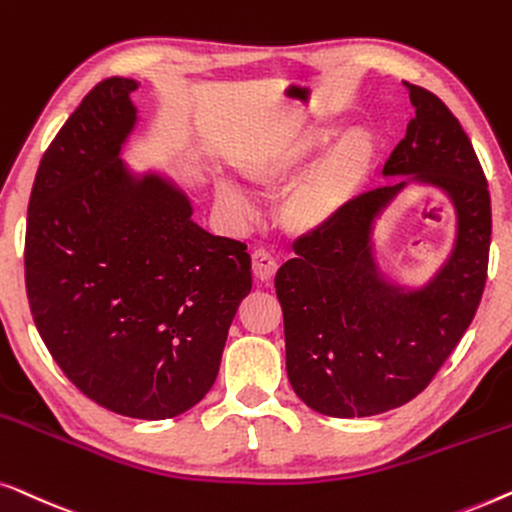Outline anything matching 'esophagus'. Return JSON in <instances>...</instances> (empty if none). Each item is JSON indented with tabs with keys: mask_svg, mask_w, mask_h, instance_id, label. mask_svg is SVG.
Wrapping results in <instances>:
<instances>
[{
	"mask_svg": "<svg viewBox=\"0 0 512 512\" xmlns=\"http://www.w3.org/2000/svg\"><path fill=\"white\" fill-rule=\"evenodd\" d=\"M278 271V262L269 250H255L253 253V276L259 280V283H271L273 276Z\"/></svg>",
	"mask_w": 512,
	"mask_h": 512,
	"instance_id": "obj_1",
	"label": "esophagus"
}]
</instances>
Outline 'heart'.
I'll use <instances>...</instances> for the list:
<instances>
[{
    "instance_id": "heart-1",
    "label": "heart",
    "mask_w": 512,
    "mask_h": 512,
    "mask_svg": "<svg viewBox=\"0 0 512 512\" xmlns=\"http://www.w3.org/2000/svg\"><path fill=\"white\" fill-rule=\"evenodd\" d=\"M338 136L329 122L311 120L283 129L234 153V169L243 181L262 194L287 187L278 218L290 234L313 236L341 220L357 204L376 167L378 146L369 129H352ZM218 197L234 211L246 208V199L234 185L220 183Z\"/></svg>"
}]
</instances>
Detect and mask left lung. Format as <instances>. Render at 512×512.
I'll return each mask as SVG.
<instances>
[{"instance_id": "left-lung-1", "label": "left lung", "mask_w": 512, "mask_h": 512, "mask_svg": "<svg viewBox=\"0 0 512 512\" xmlns=\"http://www.w3.org/2000/svg\"><path fill=\"white\" fill-rule=\"evenodd\" d=\"M406 136L385 162L397 178L364 192L334 225L294 243L276 273L292 390L329 417L399 408L431 383L469 329L487 280L492 204L469 136L434 92L403 83ZM408 182L434 184L458 213L451 257L422 288L387 284L372 255L375 218Z\"/></svg>"}]
</instances>
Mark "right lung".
Listing matches in <instances>:
<instances>
[{
	"mask_svg": "<svg viewBox=\"0 0 512 512\" xmlns=\"http://www.w3.org/2000/svg\"><path fill=\"white\" fill-rule=\"evenodd\" d=\"M136 88L120 76L95 85L43 153L25 285L43 343L85 397L167 420L213 387L253 276L246 243L208 234L181 187L120 160Z\"/></svg>",
	"mask_w": 512,
	"mask_h": 512,
	"instance_id": "obj_1",
	"label": "right lung"
}]
</instances>
